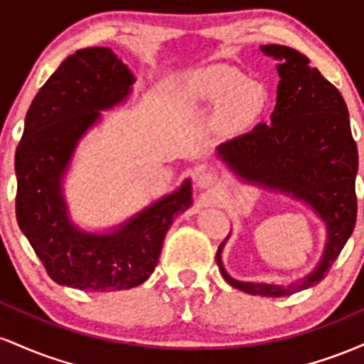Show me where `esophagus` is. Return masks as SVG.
I'll list each match as a JSON object with an SVG mask.
<instances>
[{
  "instance_id": "34e87169",
  "label": "esophagus",
  "mask_w": 364,
  "mask_h": 364,
  "mask_svg": "<svg viewBox=\"0 0 364 364\" xmlns=\"http://www.w3.org/2000/svg\"><path fill=\"white\" fill-rule=\"evenodd\" d=\"M195 183H196V186L200 188V190H205V188H210V186L215 185L217 176H215V174H212V173H200L198 176H196Z\"/></svg>"
}]
</instances>
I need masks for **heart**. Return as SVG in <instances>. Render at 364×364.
I'll list each match as a JSON object with an SVG mask.
<instances>
[{"instance_id":"1","label":"heart","mask_w":364,"mask_h":364,"mask_svg":"<svg viewBox=\"0 0 364 364\" xmlns=\"http://www.w3.org/2000/svg\"><path fill=\"white\" fill-rule=\"evenodd\" d=\"M190 97L220 106V123L228 129H246L265 114L270 95L267 87L229 65H214L190 75L185 83Z\"/></svg>"}]
</instances>
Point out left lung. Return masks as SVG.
<instances>
[{"instance_id":"left-lung-1","label":"left lung","mask_w":364,"mask_h":364,"mask_svg":"<svg viewBox=\"0 0 364 364\" xmlns=\"http://www.w3.org/2000/svg\"><path fill=\"white\" fill-rule=\"evenodd\" d=\"M277 65V104L270 124L224 141L217 154L246 183L301 200L327 228V243L318 265L301 281L282 284L236 281L225 272L223 248L215 260L223 277L253 296L281 298L318 284L348 243L356 224L358 147L341 92L313 68L304 54L287 46H260Z\"/></svg>"}]
</instances>
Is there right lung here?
<instances>
[{"label":"right lung","mask_w":364,"mask_h":364,"mask_svg":"<svg viewBox=\"0 0 364 364\" xmlns=\"http://www.w3.org/2000/svg\"><path fill=\"white\" fill-rule=\"evenodd\" d=\"M135 77L109 48L78 49L41 87L15 154L16 220L46 272L73 289L121 291L156 269L174 217L191 205L190 179L174 193L95 235L68 215L63 178L78 141L101 112L128 97Z\"/></svg>","instance_id":"obj_1"}]
</instances>
